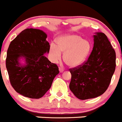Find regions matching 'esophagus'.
Listing matches in <instances>:
<instances>
[{
	"label": "esophagus",
	"instance_id": "esophagus-1",
	"mask_svg": "<svg viewBox=\"0 0 122 122\" xmlns=\"http://www.w3.org/2000/svg\"><path fill=\"white\" fill-rule=\"evenodd\" d=\"M59 71H60V73H62L64 71V70L62 68H61V67H59Z\"/></svg>",
	"mask_w": 122,
	"mask_h": 122
}]
</instances>
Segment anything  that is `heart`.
<instances>
[{
    "instance_id": "heart-1",
    "label": "heart",
    "mask_w": 122,
    "mask_h": 122,
    "mask_svg": "<svg viewBox=\"0 0 122 122\" xmlns=\"http://www.w3.org/2000/svg\"><path fill=\"white\" fill-rule=\"evenodd\" d=\"M90 44L86 40L76 35L62 36L58 39L56 46L51 43L50 54L54 62H57L64 53L63 60L70 67L80 66L85 61L90 51Z\"/></svg>"
}]
</instances>
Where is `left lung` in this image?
Segmentation results:
<instances>
[{"label":"left lung","instance_id":"left-lung-1","mask_svg":"<svg viewBox=\"0 0 122 122\" xmlns=\"http://www.w3.org/2000/svg\"><path fill=\"white\" fill-rule=\"evenodd\" d=\"M94 47L87 61L70 68L69 87L77 98L84 100L100 96L106 91L116 68V52L103 33L94 36Z\"/></svg>","mask_w":122,"mask_h":122}]
</instances>
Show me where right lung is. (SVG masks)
<instances>
[{"label": "right lung", "mask_w": 122, "mask_h": 122, "mask_svg": "<svg viewBox=\"0 0 122 122\" xmlns=\"http://www.w3.org/2000/svg\"><path fill=\"white\" fill-rule=\"evenodd\" d=\"M47 35L39 29L27 28L11 42L7 51L6 67L13 88L21 95L33 99L42 98L51 88L59 73L56 64L44 54L49 53ZM26 64L19 62L21 57Z\"/></svg>", "instance_id": "obj_1"}]
</instances>
